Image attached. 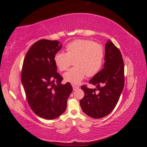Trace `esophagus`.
<instances>
[{
	"mask_svg": "<svg viewBox=\"0 0 147 147\" xmlns=\"http://www.w3.org/2000/svg\"><path fill=\"white\" fill-rule=\"evenodd\" d=\"M72 88H73L74 91L77 90H78V89H79V86H76V85H72Z\"/></svg>",
	"mask_w": 147,
	"mask_h": 147,
	"instance_id": "obj_1",
	"label": "esophagus"
}]
</instances>
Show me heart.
<instances>
[{"label": "heart", "instance_id": "obj_1", "mask_svg": "<svg viewBox=\"0 0 147 147\" xmlns=\"http://www.w3.org/2000/svg\"><path fill=\"white\" fill-rule=\"evenodd\" d=\"M65 50L66 53H56L54 61L60 71H64L75 61V67L64 74L67 82L78 84L86 75L90 77L94 76L102 68L105 53L100 44L90 40L77 39L69 42Z\"/></svg>", "mask_w": 147, "mask_h": 147}]
</instances>
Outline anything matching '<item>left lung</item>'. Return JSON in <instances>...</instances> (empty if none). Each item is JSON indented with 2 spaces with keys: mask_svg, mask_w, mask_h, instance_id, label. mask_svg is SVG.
Masks as SVG:
<instances>
[{
  "mask_svg": "<svg viewBox=\"0 0 147 147\" xmlns=\"http://www.w3.org/2000/svg\"><path fill=\"white\" fill-rule=\"evenodd\" d=\"M105 52L104 68L89 82L97 88L93 90L86 85L81 86L84 96L80 100V106L84 113L93 118H103L112 112L124 84V62L121 52L110 40L105 44Z\"/></svg>",
  "mask_w": 147,
  "mask_h": 147,
  "instance_id": "obj_1",
  "label": "left lung"
}]
</instances>
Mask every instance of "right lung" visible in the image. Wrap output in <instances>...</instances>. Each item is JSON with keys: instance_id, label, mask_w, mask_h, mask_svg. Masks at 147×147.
Instances as JSON below:
<instances>
[{"instance_id": "add662e5", "label": "right lung", "mask_w": 147, "mask_h": 147, "mask_svg": "<svg viewBox=\"0 0 147 147\" xmlns=\"http://www.w3.org/2000/svg\"><path fill=\"white\" fill-rule=\"evenodd\" d=\"M62 47L57 40L42 39L35 42L23 61L21 82L28 104L38 117L53 119L63 114L73 88L57 72L54 56Z\"/></svg>"}]
</instances>
